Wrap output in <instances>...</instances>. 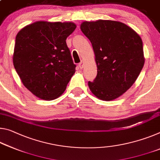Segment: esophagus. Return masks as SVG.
Instances as JSON below:
<instances>
[{
	"label": "esophagus",
	"mask_w": 160,
	"mask_h": 160,
	"mask_svg": "<svg viewBox=\"0 0 160 160\" xmlns=\"http://www.w3.org/2000/svg\"><path fill=\"white\" fill-rule=\"evenodd\" d=\"M78 66H79L80 68H83V62H80L79 64H78Z\"/></svg>",
	"instance_id": "obj_1"
}]
</instances>
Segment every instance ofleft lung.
I'll use <instances>...</instances> for the list:
<instances>
[{
  "label": "left lung",
  "mask_w": 160,
  "mask_h": 160,
  "mask_svg": "<svg viewBox=\"0 0 160 160\" xmlns=\"http://www.w3.org/2000/svg\"><path fill=\"white\" fill-rule=\"evenodd\" d=\"M80 29L90 40L98 74L88 85L100 100H115L130 89L144 64L141 38L125 23L108 20L83 22Z\"/></svg>",
  "instance_id": "1"
}]
</instances>
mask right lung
Returning a JSON list of instances; mask_svg holds the SVG:
<instances>
[{
    "label": "right lung",
    "instance_id": "add662e5",
    "mask_svg": "<svg viewBox=\"0 0 160 160\" xmlns=\"http://www.w3.org/2000/svg\"><path fill=\"white\" fill-rule=\"evenodd\" d=\"M73 22L38 21L17 34L12 61L28 90L45 100L58 98L75 72L66 39Z\"/></svg>",
    "mask_w": 160,
    "mask_h": 160
}]
</instances>
